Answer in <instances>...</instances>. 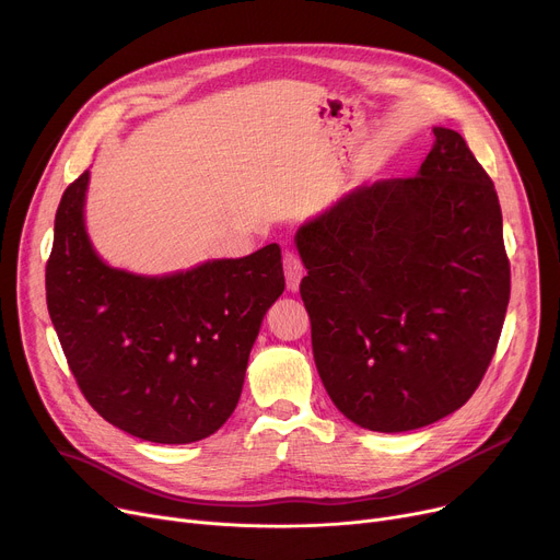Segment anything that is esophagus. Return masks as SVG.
I'll list each match as a JSON object with an SVG mask.
<instances>
[{
	"label": "esophagus",
	"instance_id": "34e87169",
	"mask_svg": "<svg viewBox=\"0 0 560 560\" xmlns=\"http://www.w3.org/2000/svg\"><path fill=\"white\" fill-rule=\"evenodd\" d=\"M282 269H284V278H287V289L289 291H298L300 280L304 276V267L300 262V258L293 252H284L282 256Z\"/></svg>",
	"mask_w": 560,
	"mask_h": 560
}]
</instances>
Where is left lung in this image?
Listing matches in <instances>:
<instances>
[{"mask_svg":"<svg viewBox=\"0 0 560 560\" xmlns=\"http://www.w3.org/2000/svg\"><path fill=\"white\" fill-rule=\"evenodd\" d=\"M433 136L418 175L360 186L295 233L318 374L371 431L460 409L505 323L510 260L493 182L460 133Z\"/></svg>","mask_w":560,"mask_h":560,"instance_id":"obj_1","label":"left lung"}]
</instances>
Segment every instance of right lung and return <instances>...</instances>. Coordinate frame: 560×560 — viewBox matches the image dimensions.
<instances>
[{
    "label": "right lung",
    "mask_w": 560,
    "mask_h": 560,
    "mask_svg": "<svg viewBox=\"0 0 560 560\" xmlns=\"http://www.w3.org/2000/svg\"><path fill=\"white\" fill-rule=\"evenodd\" d=\"M89 171L61 196L46 304L89 405L136 439L184 445L233 413L267 308L284 291L278 244L162 278L100 260L84 229Z\"/></svg>",
    "instance_id": "right-lung-1"
}]
</instances>
